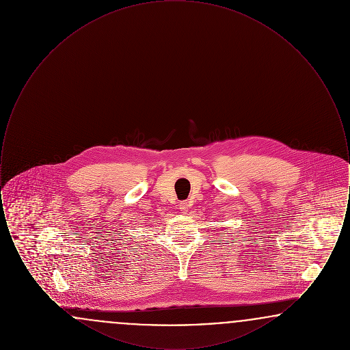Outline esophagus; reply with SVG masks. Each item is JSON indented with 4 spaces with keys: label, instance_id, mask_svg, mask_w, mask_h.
<instances>
[{
    "label": "esophagus",
    "instance_id": "esophagus-1",
    "mask_svg": "<svg viewBox=\"0 0 350 350\" xmlns=\"http://www.w3.org/2000/svg\"><path fill=\"white\" fill-rule=\"evenodd\" d=\"M189 207H190V204H189L187 200L180 202V211H181V213H187V211H189Z\"/></svg>",
    "mask_w": 350,
    "mask_h": 350
}]
</instances>
